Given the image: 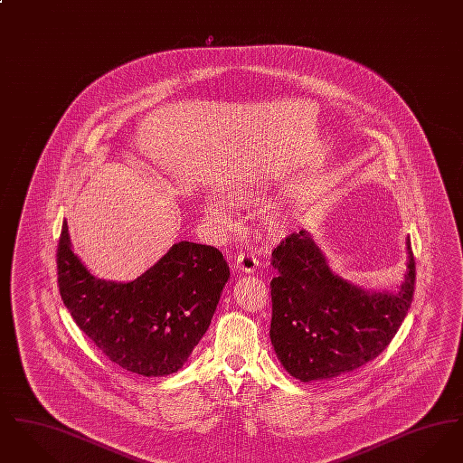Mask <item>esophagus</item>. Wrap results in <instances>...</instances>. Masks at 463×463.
I'll list each match as a JSON object with an SVG mask.
<instances>
[{
	"label": "esophagus",
	"mask_w": 463,
	"mask_h": 463,
	"mask_svg": "<svg viewBox=\"0 0 463 463\" xmlns=\"http://www.w3.org/2000/svg\"><path fill=\"white\" fill-rule=\"evenodd\" d=\"M234 267L238 269V270H241V272H255L257 270V267H259V260H257V257L255 255H251V253H240L238 255V259H236V262H234Z\"/></svg>",
	"instance_id": "1"
}]
</instances>
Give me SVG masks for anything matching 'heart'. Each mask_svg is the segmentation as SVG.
<instances>
[{
  "label": "heart",
  "instance_id": "1",
  "mask_svg": "<svg viewBox=\"0 0 463 463\" xmlns=\"http://www.w3.org/2000/svg\"><path fill=\"white\" fill-rule=\"evenodd\" d=\"M231 198L238 206H248V204H251L257 199V191L253 187H250V185H244V187H240V189H234L231 193ZM203 213H204V219L208 221L210 225H213V227H217L221 231L231 229L234 225V217H232L231 208L221 198H217V196H208V198L204 199ZM269 225H270L272 232H278L283 223L276 217V219L270 221Z\"/></svg>",
  "mask_w": 463,
  "mask_h": 463
}]
</instances>
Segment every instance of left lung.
<instances>
[{
  "label": "left lung",
  "instance_id": "left-lung-1",
  "mask_svg": "<svg viewBox=\"0 0 463 463\" xmlns=\"http://www.w3.org/2000/svg\"><path fill=\"white\" fill-rule=\"evenodd\" d=\"M408 270L396 293H370L335 274L306 229L272 251L270 342L300 382L351 373L383 353L402 325L415 291L410 238Z\"/></svg>",
  "mask_w": 463,
  "mask_h": 463
}]
</instances>
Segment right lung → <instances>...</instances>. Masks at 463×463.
Segmentation results:
<instances>
[{
  "instance_id": "obj_1",
  "label": "right lung",
  "mask_w": 463,
  "mask_h": 463,
  "mask_svg": "<svg viewBox=\"0 0 463 463\" xmlns=\"http://www.w3.org/2000/svg\"><path fill=\"white\" fill-rule=\"evenodd\" d=\"M57 274L64 306L99 351L132 373L166 376L208 330L231 272L217 248L180 241L130 283L104 281L72 251L64 222Z\"/></svg>"
}]
</instances>
